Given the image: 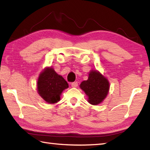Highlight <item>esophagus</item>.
<instances>
[{"mask_svg":"<svg viewBox=\"0 0 150 150\" xmlns=\"http://www.w3.org/2000/svg\"><path fill=\"white\" fill-rule=\"evenodd\" d=\"M78 85V83L77 82H73L71 83V87H77Z\"/></svg>","mask_w":150,"mask_h":150,"instance_id":"34e87169","label":"esophagus"}]
</instances>
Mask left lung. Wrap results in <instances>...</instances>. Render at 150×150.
<instances>
[{
	"label": "left lung",
	"mask_w": 150,
	"mask_h": 150,
	"mask_svg": "<svg viewBox=\"0 0 150 150\" xmlns=\"http://www.w3.org/2000/svg\"><path fill=\"white\" fill-rule=\"evenodd\" d=\"M79 87L88 96V102L93 105H97L107 96L110 83L98 71L91 70L88 73V79L81 82Z\"/></svg>",
	"instance_id": "8db88e82"
}]
</instances>
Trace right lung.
I'll list each match as a JSON object with an SVG mask.
<instances>
[{
    "label": "right lung",
    "instance_id": "right-lung-1",
    "mask_svg": "<svg viewBox=\"0 0 150 150\" xmlns=\"http://www.w3.org/2000/svg\"><path fill=\"white\" fill-rule=\"evenodd\" d=\"M68 87L69 85L67 81L52 67H45L40 73L37 91L40 96L47 103H57L61 99L63 91Z\"/></svg>",
    "mask_w": 150,
    "mask_h": 150
}]
</instances>
